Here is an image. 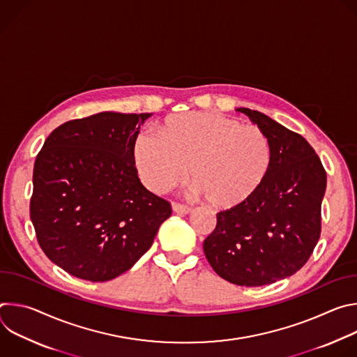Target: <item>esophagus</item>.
Wrapping results in <instances>:
<instances>
[{
    "label": "esophagus",
    "instance_id": "34e87169",
    "mask_svg": "<svg viewBox=\"0 0 357 357\" xmlns=\"http://www.w3.org/2000/svg\"><path fill=\"white\" fill-rule=\"evenodd\" d=\"M172 211L178 215H189L192 212L190 208H188L185 205H181V203H172Z\"/></svg>",
    "mask_w": 357,
    "mask_h": 357
}]
</instances>
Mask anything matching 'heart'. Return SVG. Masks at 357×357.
<instances>
[{"label":"heart","mask_w":357,"mask_h":357,"mask_svg":"<svg viewBox=\"0 0 357 357\" xmlns=\"http://www.w3.org/2000/svg\"><path fill=\"white\" fill-rule=\"evenodd\" d=\"M157 135L139 132L131 149L138 175L152 192L175 186L189 167L193 192L229 211L247 203L268 176L271 146L259 127L218 113H183L167 117Z\"/></svg>","instance_id":"heart-1"}]
</instances>
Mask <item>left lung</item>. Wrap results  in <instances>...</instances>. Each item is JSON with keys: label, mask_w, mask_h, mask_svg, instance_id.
Instances as JSON below:
<instances>
[{"label": "left lung", "mask_w": 357, "mask_h": 357, "mask_svg": "<svg viewBox=\"0 0 357 357\" xmlns=\"http://www.w3.org/2000/svg\"><path fill=\"white\" fill-rule=\"evenodd\" d=\"M267 135L271 167L263 188L244 205L219 212L203 243L212 268L226 281L261 287L303 267L321 236L326 172L302 135L268 116L240 107Z\"/></svg>", "instance_id": "1"}]
</instances>
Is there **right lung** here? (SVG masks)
Here are the masks:
<instances>
[{"instance_id": "obj_1", "label": "right lung", "mask_w": 357, "mask_h": 357, "mask_svg": "<svg viewBox=\"0 0 357 357\" xmlns=\"http://www.w3.org/2000/svg\"><path fill=\"white\" fill-rule=\"evenodd\" d=\"M151 113H97L50 132L33 165L31 220L47 259L103 282L152 245L171 205L139 182L132 142Z\"/></svg>"}]
</instances>
